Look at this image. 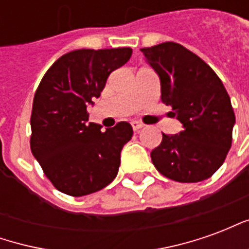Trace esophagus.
I'll return each instance as SVG.
<instances>
[{"label": "esophagus", "mask_w": 249, "mask_h": 249, "mask_svg": "<svg viewBox=\"0 0 249 249\" xmlns=\"http://www.w3.org/2000/svg\"><path fill=\"white\" fill-rule=\"evenodd\" d=\"M130 124H132V128H133V130H136V132H137L139 129H141V128L144 126V125L141 124V123H139V121H132Z\"/></svg>", "instance_id": "esophagus-1"}]
</instances>
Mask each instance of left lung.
Listing matches in <instances>:
<instances>
[{"instance_id": "left-lung-1", "label": "left lung", "mask_w": 249, "mask_h": 249, "mask_svg": "<svg viewBox=\"0 0 249 249\" xmlns=\"http://www.w3.org/2000/svg\"><path fill=\"white\" fill-rule=\"evenodd\" d=\"M141 52L160 78L161 101L183 125L178 135L162 133L161 144L151 152L153 165L178 183L211 178L230 151L236 121L223 82L208 64L176 42Z\"/></svg>"}]
</instances>
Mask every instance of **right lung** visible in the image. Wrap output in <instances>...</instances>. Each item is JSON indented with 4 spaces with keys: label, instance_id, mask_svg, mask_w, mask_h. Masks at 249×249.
<instances>
[{
    "label": "right lung",
    "instance_id": "add662e5",
    "mask_svg": "<svg viewBox=\"0 0 249 249\" xmlns=\"http://www.w3.org/2000/svg\"><path fill=\"white\" fill-rule=\"evenodd\" d=\"M130 48L78 49L61 56L37 88L30 117V149L45 176L62 193L85 196L117 176L129 123L101 130L88 123V105L100 97L108 76L129 61Z\"/></svg>",
    "mask_w": 249,
    "mask_h": 249
}]
</instances>
